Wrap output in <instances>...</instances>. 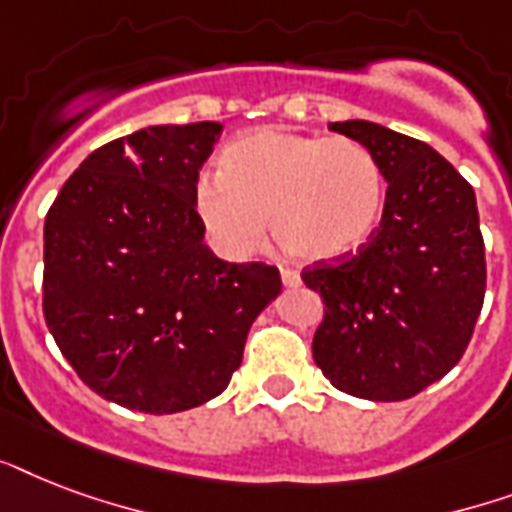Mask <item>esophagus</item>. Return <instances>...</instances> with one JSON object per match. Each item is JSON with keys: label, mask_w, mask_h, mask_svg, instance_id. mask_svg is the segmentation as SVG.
<instances>
[{"label": "esophagus", "mask_w": 512, "mask_h": 512, "mask_svg": "<svg viewBox=\"0 0 512 512\" xmlns=\"http://www.w3.org/2000/svg\"><path fill=\"white\" fill-rule=\"evenodd\" d=\"M281 281H284V287H300V273L292 271V268H281Z\"/></svg>", "instance_id": "34e87169"}]
</instances>
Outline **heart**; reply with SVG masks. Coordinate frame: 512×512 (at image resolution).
<instances>
[{
    "mask_svg": "<svg viewBox=\"0 0 512 512\" xmlns=\"http://www.w3.org/2000/svg\"><path fill=\"white\" fill-rule=\"evenodd\" d=\"M196 215L217 247L255 252L273 217L276 239L308 263L356 252L380 223L385 180L369 148L350 138L255 130L220 156V175L196 183Z\"/></svg>",
    "mask_w": 512,
    "mask_h": 512,
    "instance_id": "heart-1",
    "label": "heart"
}]
</instances>
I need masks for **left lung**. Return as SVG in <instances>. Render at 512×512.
I'll list each match as a JSON object with an SVG mask.
<instances>
[{"instance_id": "left-lung-1", "label": "left lung", "mask_w": 512, "mask_h": 512, "mask_svg": "<svg viewBox=\"0 0 512 512\" xmlns=\"http://www.w3.org/2000/svg\"><path fill=\"white\" fill-rule=\"evenodd\" d=\"M329 130L369 148L388 183L366 244L303 271L324 300L313 361L342 393L404 401L468 348L486 292L473 185L428 143L364 119Z\"/></svg>"}]
</instances>
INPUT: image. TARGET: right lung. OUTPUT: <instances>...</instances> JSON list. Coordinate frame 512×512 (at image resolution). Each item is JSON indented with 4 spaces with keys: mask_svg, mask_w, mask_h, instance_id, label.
Returning a JSON list of instances; mask_svg holds the SVG:
<instances>
[{
    "mask_svg": "<svg viewBox=\"0 0 512 512\" xmlns=\"http://www.w3.org/2000/svg\"><path fill=\"white\" fill-rule=\"evenodd\" d=\"M223 124H159L92 151L44 220L42 308L84 385L146 414L220 396L279 268L204 244L196 183Z\"/></svg>",
    "mask_w": 512,
    "mask_h": 512,
    "instance_id": "obj_1",
    "label": "right lung"
}]
</instances>
